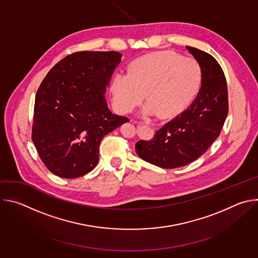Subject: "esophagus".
I'll return each mask as SVG.
<instances>
[{"mask_svg":"<svg viewBox=\"0 0 258 258\" xmlns=\"http://www.w3.org/2000/svg\"><path fill=\"white\" fill-rule=\"evenodd\" d=\"M139 126H141V128H145V127H146V126H145V125H143V124H142V123H141V124H140V125H139Z\"/></svg>","mask_w":258,"mask_h":258,"instance_id":"obj_1","label":"esophagus"}]
</instances>
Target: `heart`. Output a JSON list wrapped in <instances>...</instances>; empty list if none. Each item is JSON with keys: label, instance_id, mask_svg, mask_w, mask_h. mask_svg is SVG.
<instances>
[{"label": "heart", "instance_id": "obj_1", "mask_svg": "<svg viewBox=\"0 0 258 258\" xmlns=\"http://www.w3.org/2000/svg\"><path fill=\"white\" fill-rule=\"evenodd\" d=\"M203 73L200 63L172 51H160L135 59L127 75L116 73L110 84L118 111L130 113L140 105L144 94L146 112L171 117L187 107L198 94Z\"/></svg>", "mask_w": 258, "mask_h": 258}]
</instances>
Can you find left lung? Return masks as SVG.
<instances>
[{
  "label": "left lung",
  "instance_id": "obj_1",
  "mask_svg": "<svg viewBox=\"0 0 258 258\" xmlns=\"http://www.w3.org/2000/svg\"><path fill=\"white\" fill-rule=\"evenodd\" d=\"M200 63L202 87L191 106L168 121L151 141H139L136 152L162 168L185 166L202 154L218 138L229 111L228 86L223 68L208 53L187 47Z\"/></svg>",
  "mask_w": 258,
  "mask_h": 258
}]
</instances>
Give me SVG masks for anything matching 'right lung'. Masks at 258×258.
Segmentation results:
<instances>
[{
    "label": "right lung",
    "instance_id": "obj_1",
    "mask_svg": "<svg viewBox=\"0 0 258 258\" xmlns=\"http://www.w3.org/2000/svg\"><path fill=\"white\" fill-rule=\"evenodd\" d=\"M121 54L72 53L51 68L35 95L31 139L46 167L76 178L95 168L99 145L127 117L112 114L104 97Z\"/></svg>",
    "mask_w": 258,
    "mask_h": 258
}]
</instances>
